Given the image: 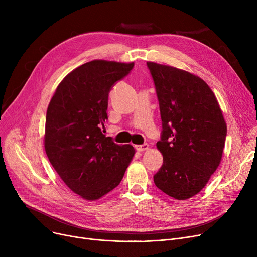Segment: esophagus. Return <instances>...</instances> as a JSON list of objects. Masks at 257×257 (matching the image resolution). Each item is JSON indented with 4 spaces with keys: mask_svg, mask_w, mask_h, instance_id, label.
Masks as SVG:
<instances>
[{
    "mask_svg": "<svg viewBox=\"0 0 257 257\" xmlns=\"http://www.w3.org/2000/svg\"><path fill=\"white\" fill-rule=\"evenodd\" d=\"M149 149V145L148 144H143V145H138L137 146V150L140 152H144Z\"/></svg>",
    "mask_w": 257,
    "mask_h": 257,
    "instance_id": "1",
    "label": "esophagus"
}]
</instances>
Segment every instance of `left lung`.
<instances>
[{"label":"left lung","mask_w":257,"mask_h":257,"mask_svg":"<svg viewBox=\"0 0 257 257\" xmlns=\"http://www.w3.org/2000/svg\"><path fill=\"white\" fill-rule=\"evenodd\" d=\"M159 102L163 131L157 149L164 165L154 183L177 200L201 192L218 169L227 126L204 80L177 67L147 62Z\"/></svg>","instance_id":"left-lung-1"}]
</instances>
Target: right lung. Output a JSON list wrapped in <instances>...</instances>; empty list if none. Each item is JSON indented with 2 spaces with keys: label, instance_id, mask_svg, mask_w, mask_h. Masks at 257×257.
Listing matches in <instances>:
<instances>
[{
  "label": "right lung",
  "instance_id": "right-lung-1",
  "mask_svg": "<svg viewBox=\"0 0 257 257\" xmlns=\"http://www.w3.org/2000/svg\"><path fill=\"white\" fill-rule=\"evenodd\" d=\"M134 63L92 60L67 74L48 106L45 150L71 190L88 201L102 198L124 177L136 150L102 133L108 94Z\"/></svg>",
  "mask_w": 257,
  "mask_h": 257
}]
</instances>
